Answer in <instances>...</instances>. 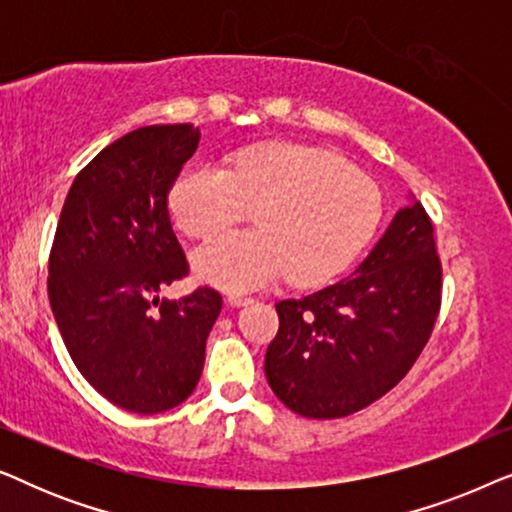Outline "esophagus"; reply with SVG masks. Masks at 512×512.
I'll use <instances>...</instances> for the list:
<instances>
[{
    "label": "esophagus",
    "instance_id": "34e87169",
    "mask_svg": "<svg viewBox=\"0 0 512 512\" xmlns=\"http://www.w3.org/2000/svg\"><path fill=\"white\" fill-rule=\"evenodd\" d=\"M249 296H244V293H228V298H226V303L228 305H235V307H240V305H247L249 303Z\"/></svg>",
    "mask_w": 512,
    "mask_h": 512
}]
</instances>
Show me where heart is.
I'll use <instances>...</instances> for the list:
<instances>
[{"mask_svg":"<svg viewBox=\"0 0 512 512\" xmlns=\"http://www.w3.org/2000/svg\"><path fill=\"white\" fill-rule=\"evenodd\" d=\"M254 209L258 230L228 233L193 254L195 272L223 289L286 275L314 286L361 254L382 219L375 181L335 153L258 144L226 167L191 165L170 188V212L191 237H212Z\"/></svg>","mask_w":512,"mask_h":512,"instance_id":"b5f03b06","label":"heart"}]
</instances>
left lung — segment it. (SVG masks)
<instances>
[{
  "mask_svg": "<svg viewBox=\"0 0 512 512\" xmlns=\"http://www.w3.org/2000/svg\"><path fill=\"white\" fill-rule=\"evenodd\" d=\"M443 268L419 202L398 209L352 275L279 300L265 377L286 408L312 419L354 415L415 366L440 312Z\"/></svg>",
  "mask_w": 512,
  "mask_h": 512,
  "instance_id": "1",
  "label": "left lung"
}]
</instances>
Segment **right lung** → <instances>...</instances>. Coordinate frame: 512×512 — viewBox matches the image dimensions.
<instances>
[{"instance_id": "right-lung-1", "label": "right lung", "mask_w": 512, "mask_h": 512, "mask_svg": "<svg viewBox=\"0 0 512 512\" xmlns=\"http://www.w3.org/2000/svg\"><path fill=\"white\" fill-rule=\"evenodd\" d=\"M191 123L146 125L76 174L48 258V298L81 375L118 408L156 415L193 394L221 293L158 298L188 275L167 193L193 156Z\"/></svg>"}]
</instances>
